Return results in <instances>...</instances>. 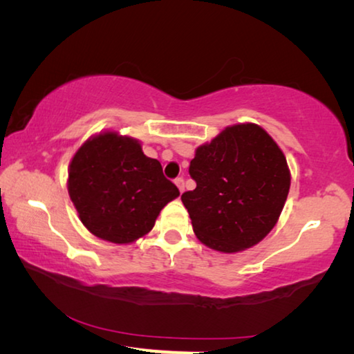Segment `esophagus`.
Wrapping results in <instances>:
<instances>
[{"label": "esophagus", "mask_w": 354, "mask_h": 354, "mask_svg": "<svg viewBox=\"0 0 354 354\" xmlns=\"http://www.w3.org/2000/svg\"><path fill=\"white\" fill-rule=\"evenodd\" d=\"M175 184L178 185L179 192H181V194H183V192H184V179H183V178H176V179H175Z\"/></svg>", "instance_id": "obj_1"}]
</instances>
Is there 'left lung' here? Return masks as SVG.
<instances>
[{
    "instance_id": "left-lung-1",
    "label": "left lung",
    "mask_w": 354,
    "mask_h": 354,
    "mask_svg": "<svg viewBox=\"0 0 354 354\" xmlns=\"http://www.w3.org/2000/svg\"><path fill=\"white\" fill-rule=\"evenodd\" d=\"M190 176L196 187L183 194L195 236L220 253L259 243L283 212L290 189L286 156L254 123L226 127L195 149Z\"/></svg>"
}]
</instances>
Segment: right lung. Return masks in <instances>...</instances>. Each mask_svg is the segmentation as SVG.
<instances>
[{
  "mask_svg": "<svg viewBox=\"0 0 354 354\" xmlns=\"http://www.w3.org/2000/svg\"><path fill=\"white\" fill-rule=\"evenodd\" d=\"M67 189L82 225L103 241L127 245L153 230L167 203L179 196L158 159L117 131L95 134L68 165Z\"/></svg>",
  "mask_w": 354,
  "mask_h": 354,
  "instance_id": "1",
  "label": "right lung"
}]
</instances>
